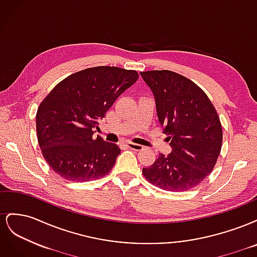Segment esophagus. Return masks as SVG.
Returning <instances> with one entry per match:
<instances>
[{
    "label": "esophagus",
    "instance_id": "1",
    "mask_svg": "<svg viewBox=\"0 0 257 257\" xmlns=\"http://www.w3.org/2000/svg\"><path fill=\"white\" fill-rule=\"evenodd\" d=\"M126 147L130 148V149H132V150H134V151H139V150L143 149V146L138 145V144H134V143H132V142H128L126 144Z\"/></svg>",
    "mask_w": 257,
    "mask_h": 257
}]
</instances>
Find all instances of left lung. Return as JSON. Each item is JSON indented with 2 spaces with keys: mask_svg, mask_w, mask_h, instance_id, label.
<instances>
[{
  "mask_svg": "<svg viewBox=\"0 0 257 257\" xmlns=\"http://www.w3.org/2000/svg\"><path fill=\"white\" fill-rule=\"evenodd\" d=\"M153 93L158 118L172 152L160 154L145 178L160 189L188 191L212 172L222 148V125L206 93L186 77L167 69L141 73Z\"/></svg>",
  "mask_w": 257,
  "mask_h": 257,
  "instance_id": "1",
  "label": "left lung"
}]
</instances>
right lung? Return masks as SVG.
Masks as SVG:
<instances>
[{
	"mask_svg": "<svg viewBox=\"0 0 257 257\" xmlns=\"http://www.w3.org/2000/svg\"><path fill=\"white\" fill-rule=\"evenodd\" d=\"M136 71L115 66L85 68L59 82L36 113L43 157L65 180L90 181L112 169L120 148L98 136V120L138 79Z\"/></svg>",
	"mask_w": 257,
	"mask_h": 257,
	"instance_id": "add662e5",
	"label": "right lung"
}]
</instances>
